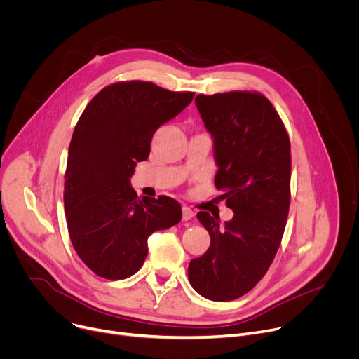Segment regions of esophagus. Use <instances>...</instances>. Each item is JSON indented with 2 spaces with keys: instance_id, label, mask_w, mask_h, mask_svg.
Listing matches in <instances>:
<instances>
[{
  "instance_id": "1",
  "label": "esophagus",
  "mask_w": 359,
  "mask_h": 359,
  "mask_svg": "<svg viewBox=\"0 0 359 359\" xmlns=\"http://www.w3.org/2000/svg\"><path fill=\"white\" fill-rule=\"evenodd\" d=\"M194 211L189 208V206H183L182 208V218H183V221H189V219H192L194 218Z\"/></svg>"
}]
</instances>
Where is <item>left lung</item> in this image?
Returning <instances> with one entry per match:
<instances>
[{
	"label": "left lung",
	"instance_id": "1",
	"mask_svg": "<svg viewBox=\"0 0 359 359\" xmlns=\"http://www.w3.org/2000/svg\"><path fill=\"white\" fill-rule=\"evenodd\" d=\"M214 138L215 187L233 210L198 219L211 236L210 249L189 263V282L202 297L231 301L265 276L285 231L291 201V145L272 103L256 91H229L195 99Z\"/></svg>",
	"mask_w": 359,
	"mask_h": 359
}]
</instances>
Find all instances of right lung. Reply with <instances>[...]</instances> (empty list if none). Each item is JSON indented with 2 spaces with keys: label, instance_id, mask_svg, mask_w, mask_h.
<instances>
[{
  "label": "right lung",
  "instance_id": "1",
  "mask_svg": "<svg viewBox=\"0 0 359 359\" xmlns=\"http://www.w3.org/2000/svg\"><path fill=\"white\" fill-rule=\"evenodd\" d=\"M195 93L149 81H121L100 90L84 109L71 138L64 206L72 246L102 278L140 271L154 231L182 219L168 196L138 198L130 177L149 156L154 132L192 102Z\"/></svg>",
  "mask_w": 359,
  "mask_h": 359
}]
</instances>
